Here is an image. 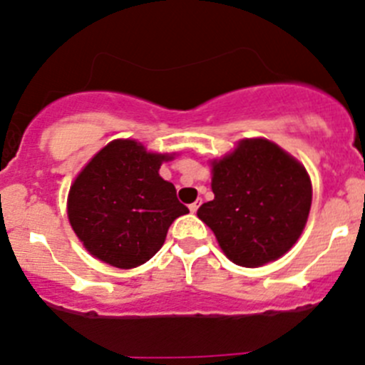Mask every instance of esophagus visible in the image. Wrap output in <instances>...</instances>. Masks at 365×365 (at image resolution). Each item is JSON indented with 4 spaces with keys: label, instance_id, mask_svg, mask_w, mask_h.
I'll return each instance as SVG.
<instances>
[{
    "label": "esophagus",
    "instance_id": "esophagus-1",
    "mask_svg": "<svg viewBox=\"0 0 365 365\" xmlns=\"http://www.w3.org/2000/svg\"><path fill=\"white\" fill-rule=\"evenodd\" d=\"M200 203H201V201H194V203H190L189 205V210L192 212V214H196L197 208H200Z\"/></svg>",
    "mask_w": 365,
    "mask_h": 365
}]
</instances>
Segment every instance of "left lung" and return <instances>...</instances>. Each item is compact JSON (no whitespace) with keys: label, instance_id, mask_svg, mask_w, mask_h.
Segmentation results:
<instances>
[{"label":"left lung","instance_id":"8db88e82","mask_svg":"<svg viewBox=\"0 0 365 365\" xmlns=\"http://www.w3.org/2000/svg\"><path fill=\"white\" fill-rule=\"evenodd\" d=\"M214 200L197 217L214 232L226 257L258 267L287 253L302 235L312 205L307 169L265 139L240 140L212 162Z\"/></svg>","mask_w":365,"mask_h":365}]
</instances>
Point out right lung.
Listing matches in <instances>:
<instances>
[{
    "instance_id": "right-lung-1",
    "label": "right lung",
    "mask_w": 365,
    "mask_h": 365,
    "mask_svg": "<svg viewBox=\"0 0 365 365\" xmlns=\"http://www.w3.org/2000/svg\"><path fill=\"white\" fill-rule=\"evenodd\" d=\"M173 155L150 153L140 143L118 139L93 157L71 185L67 217L93 257L119 269L150 260L169 226L189 208L160 175Z\"/></svg>"
}]
</instances>
